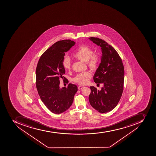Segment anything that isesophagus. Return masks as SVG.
Segmentation results:
<instances>
[{
	"mask_svg": "<svg viewBox=\"0 0 156 156\" xmlns=\"http://www.w3.org/2000/svg\"><path fill=\"white\" fill-rule=\"evenodd\" d=\"M84 87L83 86H80L78 87V89H79V90H81Z\"/></svg>",
	"mask_w": 156,
	"mask_h": 156,
	"instance_id": "34e87169",
	"label": "esophagus"
}]
</instances>
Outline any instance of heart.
<instances>
[{"label":"heart","instance_id":"b5f03b06","mask_svg":"<svg viewBox=\"0 0 156 156\" xmlns=\"http://www.w3.org/2000/svg\"><path fill=\"white\" fill-rule=\"evenodd\" d=\"M93 51L86 45L80 46L74 53V57L81 62L87 63V65L92 71H95L98 67L99 58L98 55H93ZM63 65L66 70H69L71 66V61L69 57L64 58ZM89 72L82 73L76 75L73 80L79 84L85 85L88 82L91 78Z\"/></svg>","mask_w":156,"mask_h":156}]
</instances>
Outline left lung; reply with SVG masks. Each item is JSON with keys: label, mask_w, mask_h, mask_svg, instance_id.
<instances>
[{"label": "left lung", "mask_w": 156, "mask_h": 156, "mask_svg": "<svg viewBox=\"0 0 156 156\" xmlns=\"http://www.w3.org/2000/svg\"><path fill=\"white\" fill-rule=\"evenodd\" d=\"M90 41L101 47V62L93 76L97 85L103 84L98 90L90 86V103L99 113L110 112L114 109L120 100L124 83V70L122 59L113 47L102 39L91 37Z\"/></svg>", "instance_id": "1"}]
</instances>
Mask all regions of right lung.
<instances>
[{
    "label": "right lung",
    "instance_id": "1",
    "mask_svg": "<svg viewBox=\"0 0 156 156\" xmlns=\"http://www.w3.org/2000/svg\"><path fill=\"white\" fill-rule=\"evenodd\" d=\"M75 43L70 39L55 42L42 55L37 65V90L42 101L54 114H61L68 109L77 91V86L73 84L68 85L67 88L59 87V80L65 78L63 76L65 73L63 65L65 53Z\"/></svg>",
    "mask_w": 156,
    "mask_h": 156
}]
</instances>
